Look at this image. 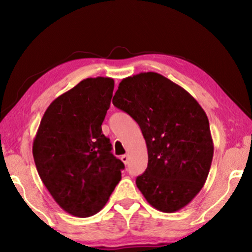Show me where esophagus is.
I'll return each mask as SVG.
<instances>
[{"label": "esophagus", "mask_w": 252, "mask_h": 252, "mask_svg": "<svg viewBox=\"0 0 252 252\" xmlns=\"http://www.w3.org/2000/svg\"><path fill=\"white\" fill-rule=\"evenodd\" d=\"M120 159H122V161L124 164H128V160H129V156L128 155H123L122 156V158H120Z\"/></svg>", "instance_id": "34e87169"}]
</instances>
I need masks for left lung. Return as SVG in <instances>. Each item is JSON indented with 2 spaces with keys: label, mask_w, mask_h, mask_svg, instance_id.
<instances>
[{
  "label": "left lung",
  "mask_w": 252,
  "mask_h": 252,
  "mask_svg": "<svg viewBox=\"0 0 252 252\" xmlns=\"http://www.w3.org/2000/svg\"><path fill=\"white\" fill-rule=\"evenodd\" d=\"M113 105L139 124L148 149V167L136 178L147 202L177 212L201 191L213 157L209 119L198 102L156 72L120 81Z\"/></svg>",
  "instance_id": "1"
}]
</instances>
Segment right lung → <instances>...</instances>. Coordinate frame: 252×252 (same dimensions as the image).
Wrapping results in <instances>:
<instances>
[{"instance_id": "1", "label": "right lung", "mask_w": 252, "mask_h": 252, "mask_svg": "<svg viewBox=\"0 0 252 252\" xmlns=\"http://www.w3.org/2000/svg\"><path fill=\"white\" fill-rule=\"evenodd\" d=\"M113 87L112 78L84 79L51 102L33 141L43 185L65 212L79 218L104 208L125 167L102 133Z\"/></svg>"}]
</instances>
